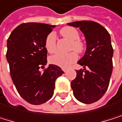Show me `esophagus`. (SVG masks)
Returning <instances> with one entry per match:
<instances>
[{
	"label": "esophagus",
	"instance_id": "obj_1",
	"mask_svg": "<svg viewBox=\"0 0 122 122\" xmlns=\"http://www.w3.org/2000/svg\"><path fill=\"white\" fill-rule=\"evenodd\" d=\"M62 71H63L65 73H66L67 71H68V69H67V68H62Z\"/></svg>",
	"mask_w": 122,
	"mask_h": 122
}]
</instances>
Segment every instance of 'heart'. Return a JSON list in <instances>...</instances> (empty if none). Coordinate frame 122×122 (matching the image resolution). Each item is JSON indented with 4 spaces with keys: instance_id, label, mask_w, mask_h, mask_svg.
<instances>
[{
    "instance_id": "1",
    "label": "heart",
    "mask_w": 122,
    "mask_h": 122,
    "mask_svg": "<svg viewBox=\"0 0 122 122\" xmlns=\"http://www.w3.org/2000/svg\"><path fill=\"white\" fill-rule=\"evenodd\" d=\"M60 34L71 41L70 45L71 50H75L78 53L84 51L85 46L83 42L79 40V33L76 29L72 27H65L60 30ZM45 48L49 53H54L56 51V35L54 32L50 33L46 36L45 39ZM75 52L72 51L66 54L56 53L50 57L49 62L61 68H68L78 59V54Z\"/></svg>"
}]
</instances>
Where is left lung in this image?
Wrapping results in <instances>:
<instances>
[{
    "label": "left lung",
    "mask_w": 122,
    "mask_h": 122,
    "mask_svg": "<svg viewBox=\"0 0 122 122\" xmlns=\"http://www.w3.org/2000/svg\"><path fill=\"white\" fill-rule=\"evenodd\" d=\"M79 27L86 41L84 56L78 64L84 69L76 71L71 86L75 97L86 104L99 100L108 89L113 70V52L111 36L107 30L93 21L68 23Z\"/></svg>",
    "instance_id": "1"
}]
</instances>
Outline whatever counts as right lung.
Listing matches in <instances>:
<instances>
[{
	"mask_svg": "<svg viewBox=\"0 0 122 122\" xmlns=\"http://www.w3.org/2000/svg\"><path fill=\"white\" fill-rule=\"evenodd\" d=\"M54 25L38 22L17 26L7 40L6 59L13 83L20 95L33 105H41L53 96L56 79L64 72L47 63L45 39Z\"/></svg>",
	"mask_w": 122,
	"mask_h": 122,
	"instance_id": "add662e5",
	"label": "right lung"
}]
</instances>
